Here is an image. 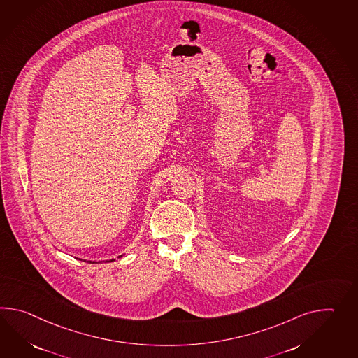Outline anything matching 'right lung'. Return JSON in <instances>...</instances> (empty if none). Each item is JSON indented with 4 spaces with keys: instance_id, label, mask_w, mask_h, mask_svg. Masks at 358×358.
<instances>
[{
    "instance_id": "right-lung-1",
    "label": "right lung",
    "mask_w": 358,
    "mask_h": 358,
    "mask_svg": "<svg viewBox=\"0 0 358 358\" xmlns=\"http://www.w3.org/2000/svg\"><path fill=\"white\" fill-rule=\"evenodd\" d=\"M111 261H113V259H111Z\"/></svg>"
}]
</instances>
